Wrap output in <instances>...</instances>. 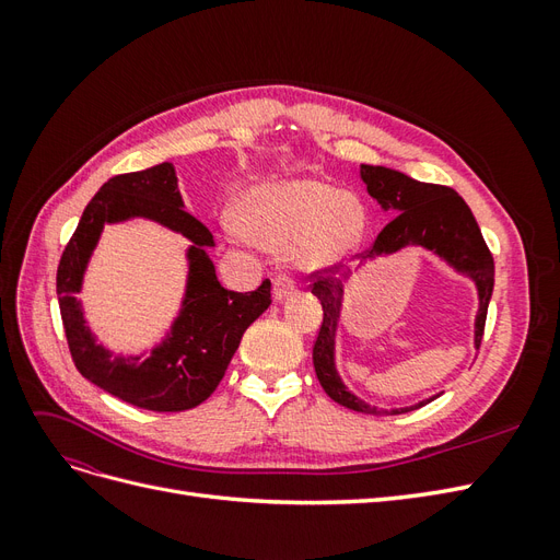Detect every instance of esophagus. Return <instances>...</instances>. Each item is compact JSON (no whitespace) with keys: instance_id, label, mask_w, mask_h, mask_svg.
Listing matches in <instances>:
<instances>
[{"instance_id":"1","label":"esophagus","mask_w":560,"mask_h":560,"mask_svg":"<svg viewBox=\"0 0 560 560\" xmlns=\"http://www.w3.org/2000/svg\"><path fill=\"white\" fill-rule=\"evenodd\" d=\"M294 290H296V282L290 276H276V280H273V299L276 301H284Z\"/></svg>"}]
</instances>
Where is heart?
<instances>
[{
  "mask_svg": "<svg viewBox=\"0 0 560 560\" xmlns=\"http://www.w3.org/2000/svg\"><path fill=\"white\" fill-rule=\"evenodd\" d=\"M238 214L254 243L287 247L290 261L308 273L343 264L366 231V208L358 196L308 177L254 186Z\"/></svg>",
  "mask_w": 560,
  "mask_h": 560,
  "instance_id": "obj_1",
  "label": "heart"
}]
</instances>
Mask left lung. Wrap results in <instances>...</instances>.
<instances>
[{"mask_svg":"<svg viewBox=\"0 0 560 560\" xmlns=\"http://www.w3.org/2000/svg\"><path fill=\"white\" fill-rule=\"evenodd\" d=\"M360 177L366 184L369 196L376 198L385 212H397L393 222L378 233V238L366 252L364 261L385 257V254H395L404 247H422L436 254L455 273L467 276L479 294V311L477 317H474V348L479 350L488 303L490 296H493L495 264L467 202L453 189H448V186L418 182L399 171H393V167L360 165ZM348 278L350 273L336 278L329 270L327 276H319L317 282H313V294L319 299L322 313H325L317 341L313 346V364L317 381L325 387V393L336 404L346 406V409L369 416L406 413L436 399L439 395L422 399L413 406H401V409H378V406H371L354 393H350L343 378L338 376L336 331L343 311Z\"/></svg>","mask_w":560,"mask_h":560,"instance_id":"left-lung-1","label":"left lung"}]
</instances>
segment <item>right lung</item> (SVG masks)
I'll list each match as a JSON object with an SVG mask.
<instances>
[{"label":"right lung","mask_w":560,"mask_h":560,"mask_svg":"<svg viewBox=\"0 0 560 560\" xmlns=\"http://www.w3.org/2000/svg\"><path fill=\"white\" fill-rule=\"evenodd\" d=\"M149 218L184 234L190 273L178 317L149 355H114L96 343L75 294L107 223ZM210 229L184 210L173 163L116 175L83 210L58 266L56 292L72 360L83 378L149 411H186L206 401L238 350L245 329L270 306V280L254 292H231L217 280Z\"/></svg>","instance_id":"add662e5"}]
</instances>
